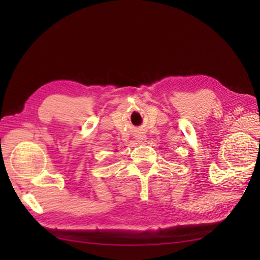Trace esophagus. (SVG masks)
I'll list each match as a JSON object with an SVG mask.
<instances>
[{"instance_id":"34e87169","label":"esophagus","mask_w":260,"mask_h":260,"mask_svg":"<svg viewBox=\"0 0 260 260\" xmlns=\"http://www.w3.org/2000/svg\"><path fill=\"white\" fill-rule=\"evenodd\" d=\"M143 138H144V136H142V138H140V136H139L138 139H139V140H143Z\"/></svg>"}]
</instances>
